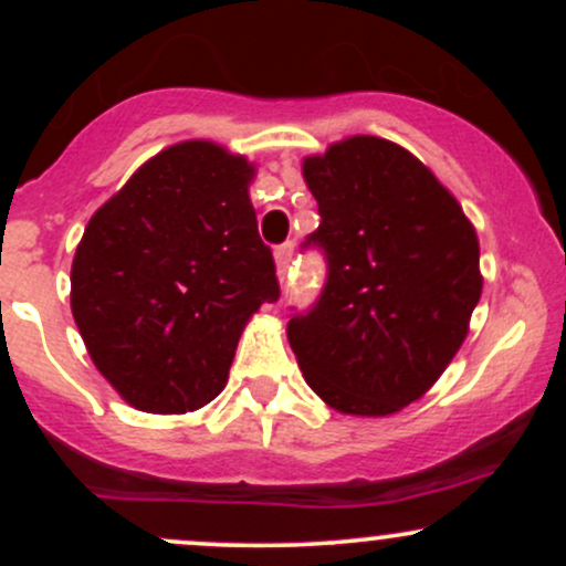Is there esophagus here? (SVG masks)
<instances>
[{
    "label": "esophagus",
    "instance_id": "esophagus-1",
    "mask_svg": "<svg viewBox=\"0 0 566 566\" xmlns=\"http://www.w3.org/2000/svg\"><path fill=\"white\" fill-rule=\"evenodd\" d=\"M292 252H295V244L292 242H284L276 247L274 258H276V271H279V279H284V274H287L290 269V261H292Z\"/></svg>",
    "mask_w": 566,
    "mask_h": 566
}]
</instances>
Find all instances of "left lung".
Instances as JSON below:
<instances>
[{"mask_svg": "<svg viewBox=\"0 0 566 566\" xmlns=\"http://www.w3.org/2000/svg\"><path fill=\"white\" fill-rule=\"evenodd\" d=\"M319 229L303 250L327 263L287 335L305 382L348 415L420 399L469 333L482 295L476 231L423 161L356 135L303 165Z\"/></svg>", "mask_w": 566, "mask_h": 566, "instance_id": "1", "label": "left lung"}]
</instances>
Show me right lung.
Listing matches in <instances>:
<instances>
[{
	"label": "right lung",
	"instance_id": "add662e5",
	"mask_svg": "<svg viewBox=\"0 0 566 566\" xmlns=\"http://www.w3.org/2000/svg\"><path fill=\"white\" fill-rule=\"evenodd\" d=\"M250 178L247 159L216 143H178L84 229L71 311L103 378L143 412L216 399L247 319L282 295Z\"/></svg>",
	"mask_w": 566,
	"mask_h": 566
}]
</instances>
